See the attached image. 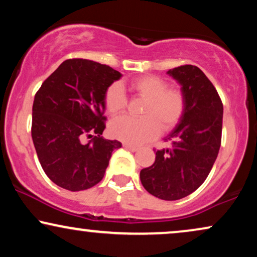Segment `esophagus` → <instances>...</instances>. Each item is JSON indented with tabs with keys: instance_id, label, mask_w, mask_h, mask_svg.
<instances>
[{
	"instance_id": "1",
	"label": "esophagus",
	"mask_w": 257,
	"mask_h": 257,
	"mask_svg": "<svg viewBox=\"0 0 257 257\" xmlns=\"http://www.w3.org/2000/svg\"><path fill=\"white\" fill-rule=\"evenodd\" d=\"M123 147H124L125 149H129V151H132V152H138L139 151V147H136V146H132L129 144H123Z\"/></svg>"
}]
</instances>
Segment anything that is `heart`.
Instances as JSON below:
<instances>
[{
	"label": "heart",
	"instance_id": "heart-1",
	"mask_svg": "<svg viewBox=\"0 0 257 257\" xmlns=\"http://www.w3.org/2000/svg\"><path fill=\"white\" fill-rule=\"evenodd\" d=\"M135 92L147 100L142 110V118L128 116L110 123L111 136L132 145L144 144L157 138L160 128L164 132L173 129L186 109V97L178 87H168L165 79L157 76H141L132 80ZM126 95L119 83H113L105 91L104 104L110 115L116 116L126 108Z\"/></svg>",
	"mask_w": 257,
	"mask_h": 257
}]
</instances>
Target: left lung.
<instances>
[{
	"instance_id": "left-lung-1",
	"label": "left lung",
	"mask_w": 257,
	"mask_h": 257,
	"mask_svg": "<svg viewBox=\"0 0 257 257\" xmlns=\"http://www.w3.org/2000/svg\"><path fill=\"white\" fill-rule=\"evenodd\" d=\"M167 73L181 85L186 109L165 139L170 147L157 151L154 164L141 170L140 179L154 197L178 200L194 192L215 164L222 141L223 104L199 67L183 65Z\"/></svg>"
}]
</instances>
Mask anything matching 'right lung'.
<instances>
[{"label":"right lung","mask_w":257,"mask_h":257,"mask_svg":"<svg viewBox=\"0 0 257 257\" xmlns=\"http://www.w3.org/2000/svg\"><path fill=\"white\" fill-rule=\"evenodd\" d=\"M121 77L108 65L67 59L35 93L32 139L42 170L58 186L73 192L95 186L122 147L100 136L105 91Z\"/></svg>","instance_id":"1"}]
</instances>
